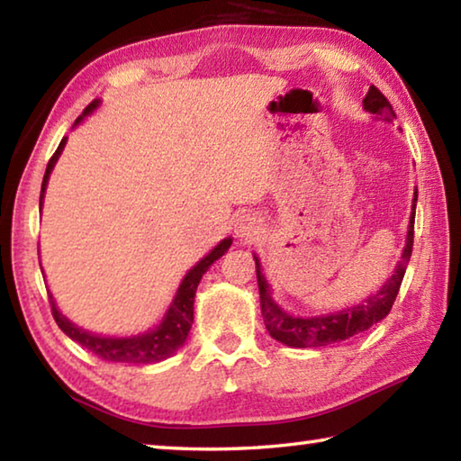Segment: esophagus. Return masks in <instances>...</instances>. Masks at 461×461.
Wrapping results in <instances>:
<instances>
[{"mask_svg":"<svg viewBox=\"0 0 461 461\" xmlns=\"http://www.w3.org/2000/svg\"><path fill=\"white\" fill-rule=\"evenodd\" d=\"M260 230H262V221L256 213H240L236 217V223H233V231H236V236L246 241L258 238Z\"/></svg>","mask_w":461,"mask_h":461,"instance_id":"34e87169","label":"esophagus"}]
</instances>
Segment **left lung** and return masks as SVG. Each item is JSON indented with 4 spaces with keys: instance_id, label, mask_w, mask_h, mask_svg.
I'll return each instance as SVG.
<instances>
[{
    "instance_id": "8db88e82",
    "label": "left lung",
    "mask_w": 461,
    "mask_h": 461,
    "mask_svg": "<svg viewBox=\"0 0 461 461\" xmlns=\"http://www.w3.org/2000/svg\"><path fill=\"white\" fill-rule=\"evenodd\" d=\"M364 109L374 115H382L384 120L396 118L390 101L382 95L380 89L374 87V85L368 89V93H366ZM415 203H417V191H415V199H412L407 246L402 249L401 262L396 264L394 275L386 280V285L382 286L376 294H370L368 299H364L360 303V305L348 307L339 311V313L319 315V317L288 315L286 311L280 309L275 303V299H272L270 286L262 275L260 262L254 256L256 276H258V291H260V309H262L264 323H267V330L272 338L291 348H321V346H330V343H335V341L349 339L352 335L370 330L372 325L382 321L394 305V299L396 294H399V288L404 278V270H407V264L412 254V238H415V207H417Z\"/></svg>"
}]
</instances>
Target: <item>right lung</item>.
I'll return each mask as SVG.
<instances>
[{"label":"right lung","mask_w":461,"mask_h":461,"mask_svg":"<svg viewBox=\"0 0 461 461\" xmlns=\"http://www.w3.org/2000/svg\"><path fill=\"white\" fill-rule=\"evenodd\" d=\"M97 105H99V101H91V104L85 107L81 118H77L75 126L77 123H81L85 115H89ZM65 144H67V138H62L59 148H57V152L52 154V158L49 160V167H46V173L42 178V189H41V209H42L46 185H49V176L52 173L54 165H57V160H59V156L62 152V148H65ZM230 246H231V238L221 240L220 244H217L212 252L205 256V258L199 260L189 272H186L181 286H178V291L175 294L173 303H170L165 319H162V323L158 327H154L152 331L131 335V338H104V335L89 333L68 321V319L57 309V305H54L52 294H49L54 321H57L62 333H67L73 341L81 343L83 348H87L89 352H93L105 362L154 364V362L167 360L168 356H173L176 349L183 346V343L186 341V335H189V331H191L193 303H194V293H197L199 280L203 278L207 268L212 267L217 258H221V256L228 252Z\"/></svg>","instance_id":"add662e5"}]
</instances>
